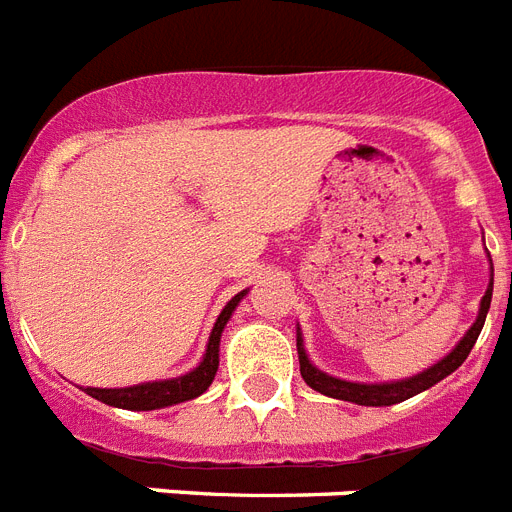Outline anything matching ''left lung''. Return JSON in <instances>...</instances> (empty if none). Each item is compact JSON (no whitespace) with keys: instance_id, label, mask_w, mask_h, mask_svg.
<instances>
[{"instance_id":"obj_1","label":"left lung","mask_w":512,"mask_h":512,"mask_svg":"<svg viewBox=\"0 0 512 512\" xmlns=\"http://www.w3.org/2000/svg\"><path fill=\"white\" fill-rule=\"evenodd\" d=\"M489 259V285H486V293L478 304L476 322L468 327V333L457 341V346L449 351L447 357H441L436 365L425 367L418 375H410V378L399 380H383V383H359V380H343L335 378L330 372L320 370L314 365L309 354L304 349V335H301V327H296V349H298V365H301V378L306 380V386L320 391V394L330 396V399H341V402L362 404V407H391V404H399L404 399H412V396L423 394L431 386H436L439 380H444L447 375L457 370L468 359L473 343L478 341L481 335V327L486 322V314H489V304H492V290H494V267L492 256L486 253Z\"/></svg>"}]
</instances>
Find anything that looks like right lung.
Listing matches in <instances>:
<instances>
[{
  "instance_id": "obj_1",
  "label": "right lung",
  "mask_w": 512,
  "mask_h": 512,
  "mask_svg": "<svg viewBox=\"0 0 512 512\" xmlns=\"http://www.w3.org/2000/svg\"><path fill=\"white\" fill-rule=\"evenodd\" d=\"M248 293V288L240 290L237 296H232L227 301V306L222 309V314L216 317L214 330L208 335L206 354L198 362V367H192L185 375H177V378L166 380H147V383H137V386L126 388H92L87 386V391L92 399L102 404H110V407H118V410H134V412H147V410H163V407H171V404L190 402V399H198L203 391H206L211 383H214V375L219 370V343H222V333L227 322H230L232 312L237 309V304L243 301V296Z\"/></svg>"
}]
</instances>
